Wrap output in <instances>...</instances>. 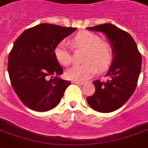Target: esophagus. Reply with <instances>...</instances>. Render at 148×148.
Returning <instances> with one entry per match:
<instances>
[{"label": "esophagus", "mask_w": 148, "mask_h": 148, "mask_svg": "<svg viewBox=\"0 0 148 148\" xmlns=\"http://www.w3.org/2000/svg\"><path fill=\"white\" fill-rule=\"evenodd\" d=\"M72 83H73V84H79V85H84V84H85V82H84L74 81V80H73V81L72 82Z\"/></svg>", "instance_id": "1"}]
</instances>
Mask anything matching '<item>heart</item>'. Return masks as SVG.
I'll use <instances>...</instances> for the list:
<instances>
[{
  "label": "heart",
  "mask_w": 148,
  "mask_h": 148,
  "mask_svg": "<svg viewBox=\"0 0 148 148\" xmlns=\"http://www.w3.org/2000/svg\"><path fill=\"white\" fill-rule=\"evenodd\" d=\"M75 47L86 50L84 64L75 65L66 72V77L74 81L84 82L97 73L110 66L113 60V51L109 44L101 41V38L90 32L82 31L78 33L72 41ZM54 55L61 65L69 66L72 63V56L68 44L61 41L54 48Z\"/></svg>",
  "instance_id": "obj_1"
}]
</instances>
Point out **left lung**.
Here are the masks:
<instances>
[{"instance_id":"left-lung-1","label":"left lung","mask_w":148,"mask_h":148,"mask_svg":"<svg viewBox=\"0 0 148 148\" xmlns=\"http://www.w3.org/2000/svg\"><path fill=\"white\" fill-rule=\"evenodd\" d=\"M86 29L103 33L113 51L112 64L105 75L107 80L94 82L95 94L86 100L95 110L110 113L120 108L134 93L141 73V55L131 35L113 24Z\"/></svg>"}]
</instances>
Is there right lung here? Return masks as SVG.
<instances>
[{"label":"right lung","instance_id":"obj_1","mask_svg":"<svg viewBox=\"0 0 148 148\" xmlns=\"http://www.w3.org/2000/svg\"><path fill=\"white\" fill-rule=\"evenodd\" d=\"M76 29L41 23L26 29L14 42L8 57V73L14 91L30 109L51 110L71 84L59 77L63 69L54 48Z\"/></svg>","mask_w":148,"mask_h":148}]
</instances>
